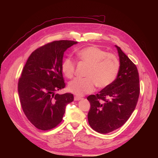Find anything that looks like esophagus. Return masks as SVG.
<instances>
[{"label": "esophagus", "instance_id": "1", "mask_svg": "<svg viewBox=\"0 0 158 158\" xmlns=\"http://www.w3.org/2000/svg\"><path fill=\"white\" fill-rule=\"evenodd\" d=\"M82 99V98L79 96H74V101H79V100Z\"/></svg>", "mask_w": 158, "mask_h": 158}]
</instances>
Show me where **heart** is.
Instances as JSON below:
<instances>
[{
  "label": "heart",
  "instance_id": "heart-1",
  "mask_svg": "<svg viewBox=\"0 0 158 158\" xmlns=\"http://www.w3.org/2000/svg\"><path fill=\"white\" fill-rule=\"evenodd\" d=\"M80 63L88 65L84 79H75L69 83L68 89L70 92L82 95L92 92L95 85L105 88L116 80L120 69V62L117 57L95 46H89L77 52ZM61 69L67 78H73L75 73L76 62L70 57L64 59Z\"/></svg>",
  "mask_w": 158,
  "mask_h": 158
}]
</instances>
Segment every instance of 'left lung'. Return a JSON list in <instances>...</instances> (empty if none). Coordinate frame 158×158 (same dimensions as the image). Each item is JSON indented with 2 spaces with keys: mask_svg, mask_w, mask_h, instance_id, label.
<instances>
[{
  "mask_svg": "<svg viewBox=\"0 0 158 158\" xmlns=\"http://www.w3.org/2000/svg\"><path fill=\"white\" fill-rule=\"evenodd\" d=\"M120 60L116 80L96 95H90L88 123L94 131L107 134L120 128L135 109L140 94L139 75L136 65L115 45Z\"/></svg>",
  "mask_w": 158,
  "mask_h": 158,
  "instance_id": "left-lung-1",
  "label": "left lung"
}]
</instances>
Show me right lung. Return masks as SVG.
<instances>
[{
  "label": "right lung",
  "mask_w": 158,
  "mask_h": 158,
  "mask_svg": "<svg viewBox=\"0 0 158 158\" xmlns=\"http://www.w3.org/2000/svg\"><path fill=\"white\" fill-rule=\"evenodd\" d=\"M77 41H54L32 52L18 80L22 110L37 128L48 131L63 120L65 107L73 94H55L65 87L61 65L64 51Z\"/></svg>",
  "instance_id": "1"
}]
</instances>
